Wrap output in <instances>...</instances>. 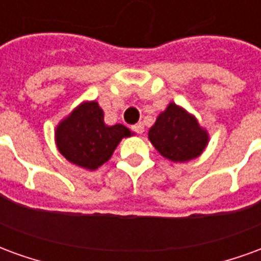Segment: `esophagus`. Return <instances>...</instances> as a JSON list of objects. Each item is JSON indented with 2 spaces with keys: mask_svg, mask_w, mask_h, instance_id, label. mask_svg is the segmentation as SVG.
Instances as JSON below:
<instances>
[{
  "mask_svg": "<svg viewBox=\"0 0 261 261\" xmlns=\"http://www.w3.org/2000/svg\"><path fill=\"white\" fill-rule=\"evenodd\" d=\"M131 130L134 131L136 134H142V133H144V125H142L141 123H137V124H134L131 127Z\"/></svg>",
  "mask_w": 261,
  "mask_h": 261,
  "instance_id": "obj_1",
  "label": "esophagus"
}]
</instances>
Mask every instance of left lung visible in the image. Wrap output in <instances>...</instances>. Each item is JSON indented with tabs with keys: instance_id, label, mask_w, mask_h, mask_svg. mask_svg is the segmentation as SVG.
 <instances>
[{
	"instance_id": "obj_1",
	"label": "left lung",
	"mask_w": 261,
	"mask_h": 261,
	"mask_svg": "<svg viewBox=\"0 0 261 261\" xmlns=\"http://www.w3.org/2000/svg\"><path fill=\"white\" fill-rule=\"evenodd\" d=\"M148 137L158 152L173 162L197 158L208 142L205 130L175 103H170L164 113L159 114Z\"/></svg>"
}]
</instances>
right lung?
I'll list each match as a JSON object with an SVG mask.
<instances>
[{
    "label": "right lung",
    "instance_id": "1",
    "mask_svg": "<svg viewBox=\"0 0 261 261\" xmlns=\"http://www.w3.org/2000/svg\"><path fill=\"white\" fill-rule=\"evenodd\" d=\"M128 136L131 133L124 125L105 124L102 109L96 102H89L60 123L56 141L69 162L93 170L108 162L121 138Z\"/></svg>",
    "mask_w": 261,
    "mask_h": 261
}]
</instances>
